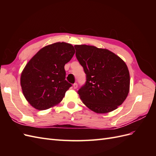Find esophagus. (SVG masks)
<instances>
[{"label":"esophagus","mask_w":156,"mask_h":156,"mask_svg":"<svg viewBox=\"0 0 156 156\" xmlns=\"http://www.w3.org/2000/svg\"><path fill=\"white\" fill-rule=\"evenodd\" d=\"M73 88H74V89H76V88L78 87V84H77V83H74V84H73Z\"/></svg>","instance_id":"esophagus-1"}]
</instances>
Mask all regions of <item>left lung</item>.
<instances>
[{"label": "left lung", "mask_w": 156, "mask_h": 156, "mask_svg": "<svg viewBox=\"0 0 156 156\" xmlns=\"http://www.w3.org/2000/svg\"><path fill=\"white\" fill-rule=\"evenodd\" d=\"M76 58L86 74L77 93L83 103L97 113L115 110L129 90V73L126 63L107 49L76 45Z\"/></svg>", "instance_id": "1"}]
</instances>
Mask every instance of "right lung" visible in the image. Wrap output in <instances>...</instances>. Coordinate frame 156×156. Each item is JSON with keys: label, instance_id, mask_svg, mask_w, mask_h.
<instances>
[{"label": "right lung", "instance_id": "add662e5", "mask_svg": "<svg viewBox=\"0 0 156 156\" xmlns=\"http://www.w3.org/2000/svg\"><path fill=\"white\" fill-rule=\"evenodd\" d=\"M75 52L71 44L58 42L44 47L28 62L21 73V85L32 107L45 110L62 100L72 86L66 80L64 66Z\"/></svg>", "mask_w": 156, "mask_h": 156}]
</instances>
